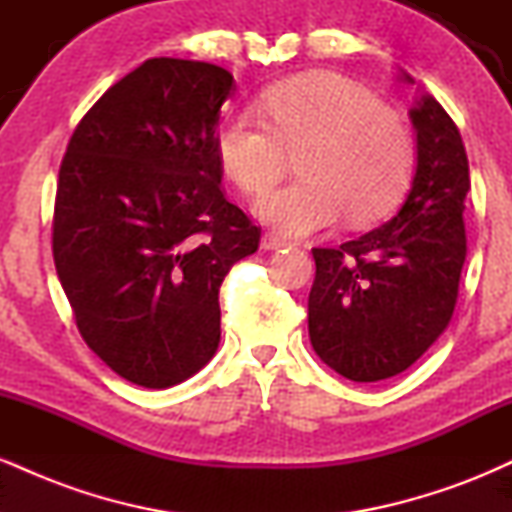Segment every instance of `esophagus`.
<instances>
[{"label": "esophagus", "mask_w": 512, "mask_h": 512, "mask_svg": "<svg viewBox=\"0 0 512 512\" xmlns=\"http://www.w3.org/2000/svg\"><path fill=\"white\" fill-rule=\"evenodd\" d=\"M260 245L264 250H281V248H286V240L284 238H279V236H274V233H264L262 236V240H260Z\"/></svg>", "instance_id": "1"}]
</instances>
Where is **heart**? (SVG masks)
I'll list each match as a JSON object with an SVG mask.
<instances>
[{"instance_id": "obj_1", "label": "heart", "mask_w": 512, "mask_h": 512, "mask_svg": "<svg viewBox=\"0 0 512 512\" xmlns=\"http://www.w3.org/2000/svg\"><path fill=\"white\" fill-rule=\"evenodd\" d=\"M264 110L240 108L216 134L221 166L245 192H260L289 166L296 180L264 192L255 214L286 236H308L349 216L385 214L409 185L414 142L392 110L337 74H310L269 88Z\"/></svg>"}]
</instances>
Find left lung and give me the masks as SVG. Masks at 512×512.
Masks as SVG:
<instances>
[{"label":"left lung","mask_w":512,"mask_h":512,"mask_svg":"<svg viewBox=\"0 0 512 512\" xmlns=\"http://www.w3.org/2000/svg\"><path fill=\"white\" fill-rule=\"evenodd\" d=\"M399 81L414 84L404 72ZM409 120L416 166L397 214L339 248L313 250L310 344L354 383L399 375L448 330L467 257L469 163L460 129L428 93Z\"/></svg>","instance_id":"8db88e82"}]
</instances>
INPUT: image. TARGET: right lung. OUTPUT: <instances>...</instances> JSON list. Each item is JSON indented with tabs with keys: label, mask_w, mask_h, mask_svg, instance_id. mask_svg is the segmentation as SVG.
Here are the masks:
<instances>
[{
	"label": "right lung",
	"mask_w": 512,
	"mask_h": 512,
	"mask_svg": "<svg viewBox=\"0 0 512 512\" xmlns=\"http://www.w3.org/2000/svg\"><path fill=\"white\" fill-rule=\"evenodd\" d=\"M236 91L209 62L154 57L69 139L52 255L84 342L134 385L192 378L221 342L219 289L260 245L221 190L216 125Z\"/></svg>",
	"instance_id": "right-lung-1"
}]
</instances>
